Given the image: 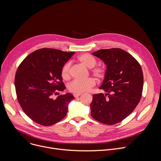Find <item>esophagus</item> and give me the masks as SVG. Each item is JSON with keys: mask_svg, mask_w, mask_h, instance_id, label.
Wrapping results in <instances>:
<instances>
[{"mask_svg": "<svg viewBox=\"0 0 161 161\" xmlns=\"http://www.w3.org/2000/svg\"><path fill=\"white\" fill-rule=\"evenodd\" d=\"M81 94H74V95H73V96H74V97H76H76H79L80 96H81Z\"/></svg>", "mask_w": 161, "mask_h": 161, "instance_id": "esophagus-1", "label": "esophagus"}]
</instances>
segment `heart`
Here are the masks:
<instances>
[{"instance_id": "1", "label": "heart", "mask_w": 161, "mask_h": 161, "mask_svg": "<svg viewBox=\"0 0 161 161\" xmlns=\"http://www.w3.org/2000/svg\"><path fill=\"white\" fill-rule=\"evenodd\" d=\"M77 61L85 67L90 69V73L98 79H103L106 75V70L102 67H95L97 64L96 59L88 53L80 55L77 58ZM61 76L67 80L71 78V64L66 63L64 65L61 71ZM96 85L94 79L89 78L85 80H75L69 85V90L75 94H81L88 91L92 87Z\"/></svg>"}]
</instances>
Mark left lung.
Returning a JSON list of instances; mask_svg holds the SVG:
<instances>
[{"mask_svg":"<svg viewBox=\"0 0 161 161\" xmlns=\"http://www.w3.org/2000/svg\"><path fill=\"white\" fill-rule=\"evenodd\" d=\"M92 55L107 67L99 87L106 94L93 95L91 116L104 124H117L129 115L141 99L143 87L141 65L130 54L120 48L102 49Z\"/></svg>","mask_w":161,"mask_h":161,"instance_id":"obj_1","label":"left lung"}]
</instances>
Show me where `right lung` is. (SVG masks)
Returning a JSON list of instances; mask_svg holds the SVG:
<instances>
[{"mask_svg":"<svg viewBox=\"0 0 161 161\" xmlns=\"http://www.w3.org/2000/svg\"><path fill=\"white\" fill-rule=\"evenodd\" d=\"M74 54L42 48L29 55L18 67L14 78L17 99L23 111L36 123L49 126L66 116L74 96L67 93L53 99L52 96L65 89L62 68Z\"/></svg>","mask_w":161,"mask_h":161,"instance_id":"right-lung-1","label":"right lung"}]
</instances>
